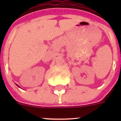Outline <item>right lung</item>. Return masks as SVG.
Segmentation results:
<instances>
[{
    "label": "right lung",
    "instance_id": "1",
    "mask_svg": "<svg viewBox=\"0 0 121 121\" xmlns=\"http://www.w3.org/2000/svg\"><path fill=\"white\" fill-rule=\"evenodd\" d=\"M16 85H17V84H16ZM17 86H19V87H20V86H19V85H17Z\"/></svg>",
    "mask_w": 121,
    "mask_h": 121
}]
</instances>
